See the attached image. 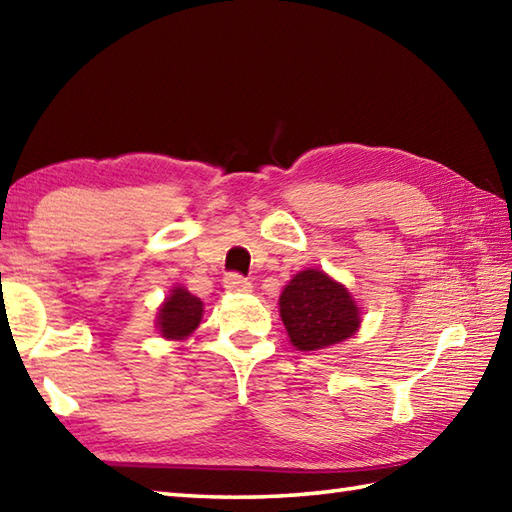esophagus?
Returning <instances> with one entry per match:
<instances>
[{
  "instance_id": "34e87169",
  "label": "esophagus",
  "mask_w": 512,
  "mask_h": 512,
  "mask_svg": "<svg viewBox=\"0 0 512 512\" xmlns=\"http://www.w3.org/2000/svg\"><path fill=\"white\" fill-rule=\"evenodd\" d=\"M224 288L228 292H250V288H253V286H250V281L244 279L242 275L231 273V275L224 277Z\"/></svg>"
}]
</instances>
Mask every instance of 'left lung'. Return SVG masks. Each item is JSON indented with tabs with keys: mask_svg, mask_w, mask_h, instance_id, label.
I'll list each match as a JSON object with an SVG mask.
<instances>
[{
	"mask_svg": "<svg viewBox=\"0 0 512 512\" xmlns=\"http://www.w3.org/2000/svg\"><path fill=\"white\" fill-rule=\"evenodd\" d=\"M279 314L290 343L301 352L341 343L361 328V310L339 281L323 270H301L279 297Z\"/></svg>",
	"mask_w": 512,
	"mask_h": 512,
	"instance_id": "1",
	"label": "left lung"
}]
</instances>
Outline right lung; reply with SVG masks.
I'll use <instances>...</instances> for the list:
<instances>
[{
  "mask_svg": "<svg viewBox=\"0 0 512 512\" xmlns=\"http://www.w3.org/2000/svg\"><path fill=\"white\" fill-rule=\"evenodd\" d=\"M202 312L204 303L195 295H191L187 288L176 286L158 310L156 328L165 339L182 341L198 328L202 321Z\"/></svg>",
  "mask_w": 512,
  "mask_h": 512,
  "instance_id": "right-lung-1",
  "label": "right lung"
}]
</instances>
